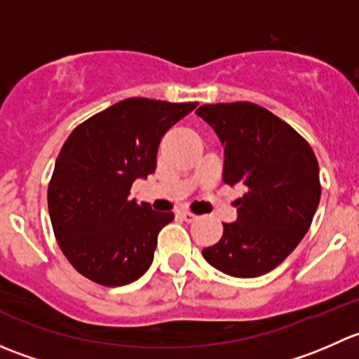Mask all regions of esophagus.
I'll return each instance as SVG.
<instances>
[{
	"mask_svg": "<svg viewBox=\"0 0 359 359\" xmlns=\"http://www.w3.org/2000/svg\"><path fill=\"white\" fill-rule=\"evenodd\" d=\"M180 217H182L186 222H194V220L198 219V215H194V213L189 212V210H182V212H180Z\"/></svg>",
	"mask_w": 359,
	"mask_h": 359,
	"instance_id": "1",
	"label": "esophagus"
}]
</instances>
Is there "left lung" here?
I'll return each mask as SVG.
<instances>
[{
  "instance_id": "obj_1",
  "label": "left lung",
  "mask_w": 359,
  "mask_h": 359,
  "mask_svg": "<svg viewBox=\"0 0 359 359\" xmlns=\"http://www.w3.org/2000/svg\"><path fill=\"white\" fill-rule=\"evenodd\" d=\"M224 146V182L245 187L238 219L203 250L210 266L257 278L280 266L309 231L320 205V166L288 123L252 102L206 104L196 111Z\"/></svg>"
}]
</instances>
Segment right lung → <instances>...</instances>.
Masks as SVG:
<instances>
[{
	"mask_svg": "<svg viewBox=\"0 0 359 359\" xmlns=\"http://www.w3.org/2000/svg\"><path fill=\"white\" fill-rule=\"evenodd\" d=\"M196 106L133 97L67 137L48 184V212L59 247L79 274L123 287L149 269L158 233L175 215L128 200L130 189L156 170L163 135Z\"/></svg>",
	"mask_w": 359,
	"mask_h": 359,
	"instance_id": "1",
	"label": "right lung"
}]
</instances>
